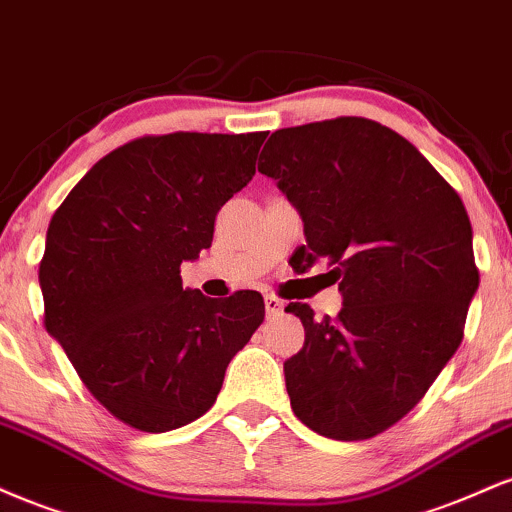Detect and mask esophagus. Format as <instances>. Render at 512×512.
Returning <instances> with one entry per match:
<instances>
[{"label":"esophagus","instance_id":"obj_1","mask_svg":"<svg viewBox=\"0 0 512 512\" xmlns=\"http://www.w3.org/2000/svg\"><path fill=\"white\" fill-rule=\"evenodd\" d=\"M282 306H285V304H282L280 299L275 297V294H266V314H268V318L278 316L282 311Z\"/></svg>","mask_w":512,"mask_h":512}]
</instances>
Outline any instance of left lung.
Listing matches in <instances>:
<instances>
[{
    "label": "left lung",
    "mask_w": 512,
    "mask_h": 512,
    "mask_svg": "<svg viewBox=\"0 0 512 512\" xmlns=\"http://www.w3.org/2000/svg\"><path fill=\"white\" fill-rule=\"evenodd\" d=\"M258 172L302 213L292 266L326 258L345 294L335 318L287 304L306 330L285 362L292 410L326 438H374L424 398L465 335L479 268L462 198L407 138L364 117L278 129Z\"/></svg>",
    "instance_id": "1"
}]
</instances>
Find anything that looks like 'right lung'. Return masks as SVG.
I'll list each match as a JSON object with an SVG mask.
<instances>
[{"label": "right lung", "mask_w": 512, "mask_h": 512, "mask_svg": "<svg viewBox=\"0 0 512 512\" xmlns=\"http://www.w3.org/2000/svg\"><path fill=\"white\" fill-rule=\"evenodd\" d=\"M268 131L141 136L95 162L47 227L45 328L112 417L162 434L213 407L227 364L266 316L263 297L182 287L215 215L256 174Z\"/></svg>", "instance_id": "right-lung-1"}]
</instances>
